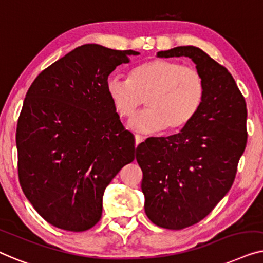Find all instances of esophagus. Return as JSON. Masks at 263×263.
I'll use <instances>...</instances> for the list:
<instances>
[{
    "label": "esophagus",
    "instance_id": "obj_1",
    "mask_svg": "<svg viewBox=\"0 0 263 263\" xmlns=\"http://www.w3.org/2000/svg\"><path fill=\"white\" fill-rule=\"evenodd\" d=\"M135 139H136V145H138V144L144 142L145 137H143V136H140V135H136L135 136Z\"/></svg>",
    "mask_w": 263,
    "mask_h": 263
}]
</instances>
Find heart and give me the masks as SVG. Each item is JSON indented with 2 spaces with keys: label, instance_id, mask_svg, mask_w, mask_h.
Returning <instances> with one entry per match:
<instances>
[{
  "label": "heart",
  "instance_id": "obj_1",
  "mask_svg": "<svg viewBox=\"0 0 263 263\" xmlns=\"http://www.w3.org/2000/svg\"><path fill=\"white\" fill-rule=\"evenodd\" d=\"M113 108L120 118H130L144 103L147 108L130 121L137 132L165 128L176 131L194 119L205 98L204 77L182 63L154 59L132 70L130 80L110 76L106 83Z\"/></svg>",
  "mask_w": 263,
  "mask_h": 263
}]
</instances>
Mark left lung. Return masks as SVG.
Returning <instances> with one entry per match:
<instances>
[{
	"mask_svg": "<svg viewBox=\"0 0 263 263\" xmlns=\"http://www.w3.org/2000/svg\"><path fill=\"white\" fill-rule=\"evenodd\" d=\"M157 56L190 57L205 81L204 101L187 126L137 146L147 218L181 230L209 216L234 183L247 145V103L228 69L199 47H174Z\"/></svg>",
	"mask_w": 263,
	"mask_h": 263,
	"instance_id": "1",
	"label": "left lung"
}]
</instances>
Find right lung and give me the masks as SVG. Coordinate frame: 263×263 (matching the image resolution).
<instances>
[{
    "label": "right lung",
    "instance_id": "1",
    "mask_svg": "<svg viewBox=\"0 0 263 263\" xmlns=\"http://www.w3.org/2000/svg\"><path fill=\"white\" fill-rule=\"evenodd\" d=\"M137 54L86 44L44 69L26 94L16 127L20 186L53 227L93 228L105 188L135 160V138L113 108L106 83Z\"/></svg>",
    "mask_w": 263,
    "mask_h": 263
}]
</instances>
